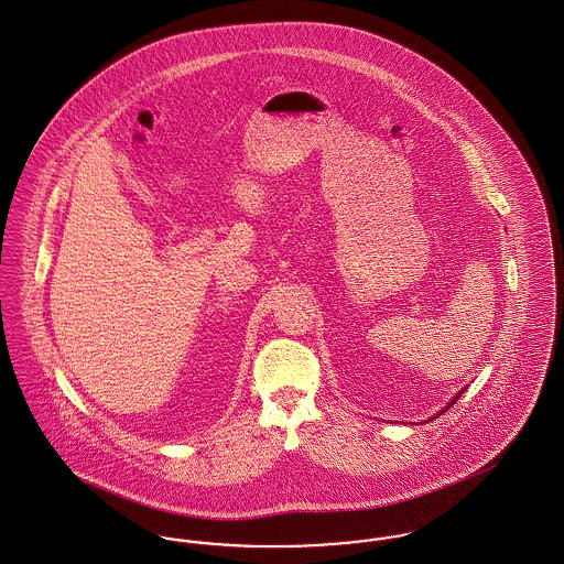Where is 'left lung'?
I'll return each instance as SVG.
<instances>
[{
  "label": "left lung",
  "mask_w": 564,
  "mask_h": 564,
  "mask_svg": "<svg viewBox=\"0 0 564 564\" xmlns=\"http://www.w3.org/2000/svg\"><path fill=\"white\" fill-rule=\"evenodd\" d=\"M462 392H464V390H462ZM462 392H459V394H462ZM459 394H457V397H455V399H453V401H451V403H448V408H451V405H453V403H455V401H457V399H459Z\"/></svg>",
  "instance_id": "1"
}]
</instances>
